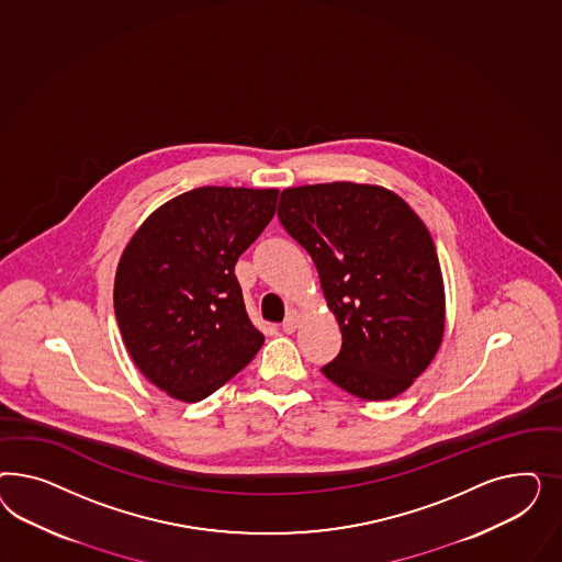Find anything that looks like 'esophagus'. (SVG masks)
Masks as SVG:
<instances>
[{"mask_svg": "<svg viewBox=\"0 0 562 562\" xmlns=\"http://www.w3.org/2000/svg\"><path fill=\"white\" fill-rule=\"evenodd\" d=\"M299 324H301V315H299L294 308H290L289 315H286V319L282 322V331L292 334V331H296Z\"/></svg>", "mask_w": 562, "mask_h": 562, "instance_id": "34e87169", "label": "esophagus"}]
</instances>
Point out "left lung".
<instances>
[{
  "instance_id": "8db88e82",
  "label": "left lung",
  "mask_w": 562,
  "mask_h": 562,
  "mask_svg": "<svg viewBox=\"0 0 562 562\" xmlns=\"http://www.w3.org/2000/svg\"><path fill=\"white\" fill-rule=\"evenodd\" d=\"M278 218L313 257L341 348L322 373L362 400L406 392L445 329L441 266L430 233L402 198L357 183L284 189Z\"/></svg>"
}]
</instances>
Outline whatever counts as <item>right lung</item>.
Returning a JSON list of instances; mask_svg holds the SVG:
<instances>
[{"instance_id": "right-lung-1", "label": "right lung", "mask_w": 562, "mask_h": 562, "mask_svg": "<svg viewBox=\"0 0 562 562\" xmlns=\"http://www.w3.org/2000/svg\"><path fill=\"white\" fill-rule=\"evenodd\" d=\"M276 200V189H193L160 205L125 247L113 292L121 336L137 369L172 397L204 400L261 348L235 263Z\"/></svg>"}]
</instances>
